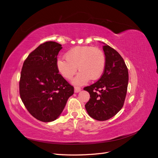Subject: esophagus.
Instances as JSON below:
<instances>
[{"label":"esophagus","mask_w":158,"mask_h":158,"mask_svg":"<svg viewBox=\"0 0 158 158\" xmlns=\"http://www.w3.org/2000/svg\"><path fill=\"white\" fill-rule=\"evenodd\" d=\"M81 91V88L80 87H75L74 88V92L75 93H78Z\"/></svg>","instance_id":"1"}]
</instances>
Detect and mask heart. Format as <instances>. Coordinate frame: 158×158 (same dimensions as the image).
I'll use <instances>...</instances> for the list:
<instances>
[{"instance_id":"b5f03b06","label":"heart","mask_w":158,"mask_h":158,"mask_svg":"<svg viewBox=\"0 0 158 158\" xmlns=\"http://www.w3.org/2000/svg\"><path fill=\"white\" fill-rule=\"evenodd\" d=\"M65 58L56 60L57 69L64 78L70 80L78 68L80 73L73 80L75 85H85L91 78H99L106 67L103 52L92 46H76L66 52Z\"/></svg>"}]
</instances>
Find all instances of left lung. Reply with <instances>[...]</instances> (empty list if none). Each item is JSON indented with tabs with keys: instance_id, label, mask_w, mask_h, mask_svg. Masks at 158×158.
<instances>
[{
	"instance_id": "1",
	"label": "left lung",
	"mask_w": 158,
	"mask_h": 158,
	"mask_svg": "<svg viewBox=\"0 0 158 158\" xmlns=\"http://www.w3.org/2000/svg\"><path fill=\"white\" fill-rule=\"evenodd\" d=\"M103 49L106 56L103 73L98 82L84 88L90 95L85 109L91 117L101 121L111 118L122 109L128 82V69L120 54L106 44Z\"/></svg>"
}]
</instances>
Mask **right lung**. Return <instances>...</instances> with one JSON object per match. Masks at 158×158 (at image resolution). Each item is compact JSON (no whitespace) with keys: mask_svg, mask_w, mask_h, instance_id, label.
<instances>
[{"mask_svg":"<svg viewBox=\"0 0 158 158\" xmlns=\"http://www.w3.org/2000/svg\"><path fill=\"white\" fill-rule=\"evenodd\" d=\"M61 46L55 41L41 44L28 55L22 69L21 99L31 115L42 122L56 120L74 94V87L59 74L56 67Z\"/></svg>","mask_w":158,"mask_h":158,"instance_id":"1","label":"right lung"}]
</instances>
